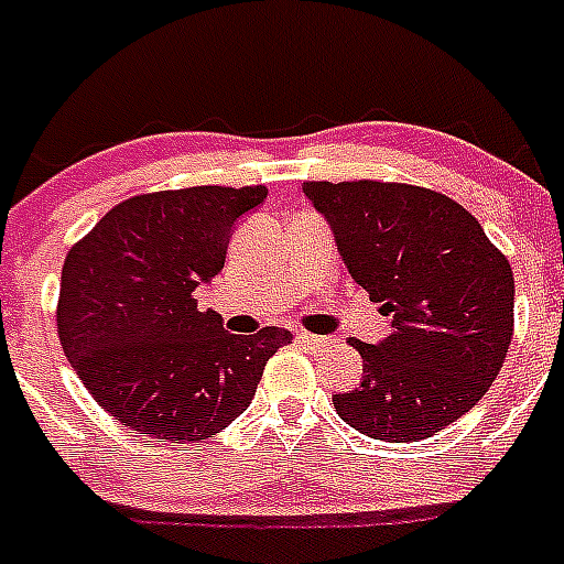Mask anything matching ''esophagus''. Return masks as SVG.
Masks as SVG:
<instances>
[{"label":"esophagus","instance_id":"1","mask_svg":"<svg viewBox=\"0 0 564 564\" xmlns=\"http://www.w3.org/2000/svg\"><path fill=\"white\" fill-rule=\"evenodd\" d=\"M295 340L301 344V347H310V349H315L324 344V338H318V335H310V333H295Z\"/></svg>","mask_w":564,"mask_h":564}]
</instances>
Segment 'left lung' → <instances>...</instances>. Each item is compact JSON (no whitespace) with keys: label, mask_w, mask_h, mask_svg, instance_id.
<instances>
[{"label":"left lung","mask_w":564,"mask_h":564,"mask_svg":"<svg viewBox=\"0 0 564 564\" xmlns=\"http://www.w3.org/2000/svg\"><path fill=\"white\" fill-rule=\"evenodd\" d=\"M333 226L355 283L392 333L352 340L361 384L333 399L358 433L381 442L430 438L470 410L499 376L513 338V272L465 206L406 183H304Z\"/></svg>","instance_id":"left-lung-1"}]
</instances>
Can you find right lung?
<instances>
[{
    "label": "right lung",
    "instance_id": "right-lung-1",
    "mask_svg": "<svg viewBox=\"0 0 564 564\" xmlns=\"http://www.w3.org/2000/svg\"><path fill=\"white\" fill-rule=\"evenodd\" d=\"M267 186L137 194L70 246L56 333L85 390L129 430L174 444L226 430L292 335L226 333L194 290L226 263L238 217Z\"/></svg>",
    "mask_w": 564,
    "mask_h": 564
}]
</instances>
